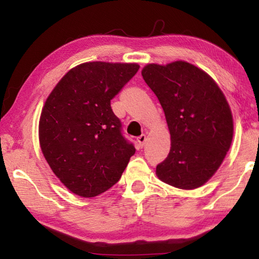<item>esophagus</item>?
I'll list each match as a JSON object with an SVG mask.
<instances>
[{
    "label": "esophagus",
    "mask_w": 259,
    "mask_h": 259,
    "mask_svg": "<svg viewBox=\"0 0 259 259\" xmlns=\"http://www.w3.org/2000/svg\"><path fill=\"white\" fill-rule=\"evenodd\" d=\"M146 135H142V136H139V137L137 138V142H138V144H139V147H143L144 145H145V143H146Z\"/></svg>",
    "instance_id": "34e87169"
}]
</instances>
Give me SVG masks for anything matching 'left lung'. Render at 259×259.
Masks as SVG:
<instances>
[{"mask_svg": "<svg viewBox=\"0 0 259 259\" xmlns=\"http://www.w3.org/2000/svg\"><path fill=\"white\" fill-rule=\"evenodd\" d=\"M142 75L163 108L171 147L156 165L159 179L193 190L221 166L233 139V117L224 94L202 69L186 61L148 64Z\"/></svg>", "mask_w": 259, "mask_h": 259, "instance_id": "left-lung-1", "label": "left lung"}]
</instances>
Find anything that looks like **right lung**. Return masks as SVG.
<instances>
[{
  "label": "right lung",
  "instance_id": "1",
  "mask_svg": "<svg viewBox=\"0 0 259 259\" xmlns=\"http://www.w3.org/2000/svg\"><path fill=\"white\" fill-rule=\"evenodd\" d=\"M138 69L137 64H81L65 74L46 100L38 125L41 150L74 194L93 198L107 191L135 154L111 100Z\"/></svg>",
  "mask_w": 259,
  "mask_h": 259
}]
</instances>
